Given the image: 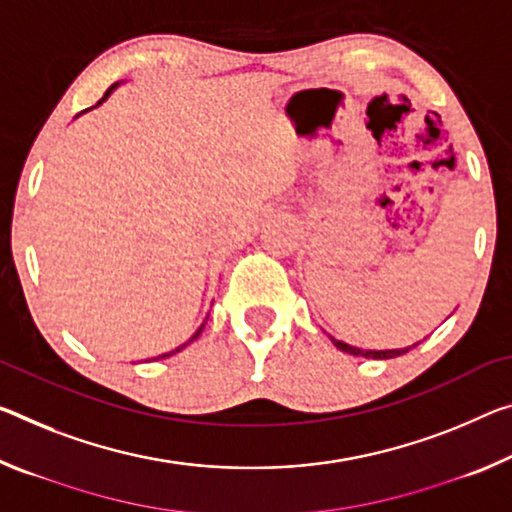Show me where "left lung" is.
<instances>
[{"label": "left lung", "mask_w": 512, "mask_h": 512, "mask_svg": "<svg viewBox=\"0 0 512 512\" xmlns=\"http://www.w3.org/2000/svg\"><path fill=\"white\" fill-rule=\"evenodd\" d=\"M330 342L335 344L339 351H344V353H351V355H358V358H373V360H387V358H399V355H403V353H408L410 348H415L417 344H412V346H408V348H392V351H362V348H358V346H351V344H346V342H339V339H335V337H330Z\"/></svg>", "instance_id": "1"}]
</instances>
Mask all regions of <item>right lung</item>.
Instances as JSON below:
<instances>
[{
	"label": "right lung",
	"mask_w": 512,
	"mask_h": 512,
	"mask_svg": "<svg viewBox=\"0 0 512 512\" xmlns=\"http://www.w3.org/2000/svg\"><path fill=\"white\" fill-rule=\"evenodd\" d=\"M116 86H118V84H113V86H111V88H109V91H107V93H104V97H102V100H100V102H97V104H95V107H100V104H102V102H104V100H107V97H109V95H111V93H113V88H116ZM86 111H88V109H86ZM205 323H207V319H205ZM205 323H202V326H200V328H198V330H196V332H193V337H191V339H189V342H186V344H182V346H177V348H175V351H170V353H164V355H159V358H168V355H175V353H180V351H182V348H184V346H189V344H191V342H193V339H198V337H200V332H202V330H205ZM159 358H154V360H159Z\"/></svg>",
	"instance_id": "1"
}]
</instances>
